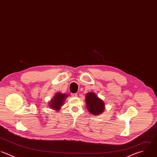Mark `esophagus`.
<instances>
[{"mask_svg": "<svg viewBox=\"0 0 157 157\" xmlns=\"http://www.w3.org/2000/svg\"><path fill=\"white\" fill-rule=\"evenodd\" d=\"M71 96H72V97H77V94L75 93V94H72Z\"/></svg>", "mask_w": 157, "mask_h": 157, "instance_id": "esophagus-1", "label": "esophagus"}]
</instances>
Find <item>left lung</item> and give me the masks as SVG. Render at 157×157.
<instances>
[{
    "mask_svg": "<svg viewBox=\"0 0 157 157\" xmlns=\"http://www.w3.org/2000/svg\"><path fill=\"white\" fill-rule=\"evenodd\" d=\"M85 102L88 110L93 115H99L104 112L105 104L96 94L90 92L86 94Z\"/></svg>",
    "mask_w": 157,
    "mask_h": 157,
    "instance_id": "1",
    "label": "left lung"
}]
</instances>
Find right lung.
Instances as JSON below:
<instances>
[{"instance_id":"right-lung-1","label":"right lung","mask_w":157,"mask_h":157,"mask_svg":"<svg viewBox=\"0 0 157 157\" xmlns=\"http://www.w3.org/2000/svg\"><path fill=\"white\" fill-rule=\"evenodd\" d=\"M67 96L68 95L66 94H62L61 93H56L49 102V106L51 109H54L56 111L59 110L61 106L64 104L65 99Z\"/></svg>"}]
</instances>
